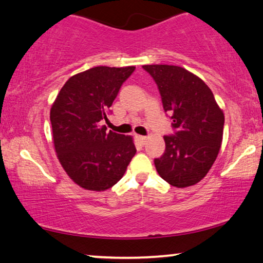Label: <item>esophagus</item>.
Masks as SVG:
<instances>
[{"label":"esophagus","instance_id":"1","mask_svg":"<svg viewBox=\"0 0 263 263\" xmlns=\"http://www.w3.org/2000/svg\"><path fill=\"white\" fill-rule=\"evenodd\" d=\"M136 138H137L138 141L142 143V144H144L145 141H146V137H145V136H136Z\"/></svg>","mask_w":263,"mask_h":263}]
</instances>
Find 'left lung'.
<instances>
[{
  "label": "left lung",
  "instance_id": "left-lung-1",
  "mask_svg": "<svg viewBox=\"0 0 263 263\" xmlns=\"http://www.w3.org/2000/svg\"><path fill=\"white\" fill-rule=\"evenodd\" d=\"M155 80L164 111L173 119V135L164 136L166 150L154 160L168 184L187 187L207 176L222 142L223 117L212 90L179 66L145 65Z\"/></svg>",
  "mask_w": 263,
  "mask_h": 263
}]
</instances>
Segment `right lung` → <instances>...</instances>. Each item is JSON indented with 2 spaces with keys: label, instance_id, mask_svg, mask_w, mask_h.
Returning a JSON list of instances; mask_svg holds the SVG:
<instances>
[{
  "label": "right lung",
  "instance_id": "add662e5",
  "mask_svg": "<svg viewBox=\"0 0 263 263\" xmlns=\"http://www.w3.org/2000/svg\"><path fill=\"white\" fill-rule=\"evenodd\" d=\"M136 67L99 66L69 78L50 109L52 141L61 166L80 187L104 191L121 179L135 156L131 136L107 132L119 90Z\"/></svg>",
  "mask_w": 263,
  "mask_h": 263
}]
</instances>
